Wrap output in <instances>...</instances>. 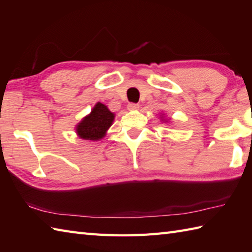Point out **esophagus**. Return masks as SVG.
Returning <instances> with one entry per match:
<instances>
[{
    "label": "esophagus",
    "instance_id": "1",
    "mask_svg": "<svg viewBox=\"0 0 252 252\" xmlns=\"http://www.w3.org/2000/svg\"><path fill=\"white\" fill-rule=\"evenodd\" d=\"M138 108H140V106H138L137 104L130 103L129 105H127V109H129L130 111H135V110H137Z\"/></svg>",
    "mask_w": 252,
    "mask_h": 252
}]
</instances>
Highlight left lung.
I'll list each match as a JSON object with an SVG mask.
<instances>
[{
	"label": "left lung",
	"mask_w": 252,
	"mask_h": 252,
	"mask_svg": "<svg viewBox=\"0 0 252 252\" xmlns=\"http://www.w3.org/2000/svg\"><path fill=\"white\" fill-rule=\"evenodd\" d=\"M160 120L164 123H169L171 121V118H165V116L162 114V115H160Z\"/></svg>",
	"instance_id": "1"
}]
</instances>
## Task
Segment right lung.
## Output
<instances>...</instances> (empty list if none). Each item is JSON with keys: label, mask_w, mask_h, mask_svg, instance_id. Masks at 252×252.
<instances>
[{"label": "right lung", "mask_w": 252, "mask_h": 252, "mask_svg": "<svg viewBox=\"0 0 252 252\" xmlns=\"http://www.w3.org/2000/svg\"><path fill=\"white\" fill-rule=\"evenodd\" d=\"M115 116L108 107L98 101L90 114L82 118V120L76 126L77 135L84 141L96 142L101 140L114 123Z\"/></svg>", "instance_id": "add662e5"}]
</instances>
